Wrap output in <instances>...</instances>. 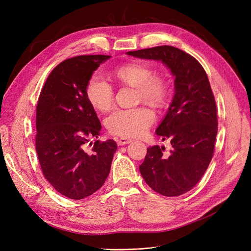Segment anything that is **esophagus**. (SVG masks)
Returning <instances> with one entry per match:
<instances>
[{
    "label": "esophagus",
    "instance_id": "esophagus-1",
    "mask_svg": "<svg viewBox=\"0 0 251 251\" xmlns=\"http://www.w3.org/2000/svg\"><path fill=\"white\" fill-rule=\"evenodd\" d=\"M118 146H125V144H127L131 142V139H126V138H118L117 140Z\"/></svg>",
    "mask_w": 251,
    "mask_h": 251
}]
</instances>
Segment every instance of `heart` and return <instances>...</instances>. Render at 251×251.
<instances>
[{
	"label": "heart",
	"instance_id": "heart-1",
	"mask_svg": "<svg viewBox=\"0 0 251 251\" xmlns=\"http://www.w3.org/2000/svg\"><path fill=\"white\" fill-rule=\"evenodd\" d=\"M121 85L136 88L138 101L153 107H163L171 95V83L168 77L155 73L154 68L146 63L131 62L117 67L113 72ZM90 103L101 112L108 111L114 102V89L100 75L94 74L86 86ZM155 114L148 107L117 109L105 119L109 132L120 137H138L154 124Z\"/></svg>",
	"mask_w": 251,
	"mask_h": 251
}]
</instances>
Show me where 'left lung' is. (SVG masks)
<instances>
[{"mask_svg":"<svg viewBox=\"0 0 251 251\" xmlns=\"http://www.w3.org/2000/svg\"><path fill=\"white\" fill-rule=\"evenodd\" d=\"M128 55L161 60L175 76V95L156 134L171 140L172 151L148 149L139 166L141 176L156 193L177 197L201 180L215 151L217 105L207 74L194 56L173 46L128 51Z\"/></svg>","mask_w":251,"mask_h":251,"instance_id":"obj_1","label":"left lung"}]
</instances>
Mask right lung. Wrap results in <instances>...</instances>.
Instances as JSON below:
<instances>
[{
	"instance_id": "right-lung-1",
	"label": "right lung",
	"mask_w": 251,
	"mask_h": 251,
	"mask_svg": "<svg viewBox=\"0 0 251 251\" xmlns=\"http://www.w3.org/2000/svg\"><path fill=\"white\" fill-rule=\"evenodd\" d=\"M110 55H79L57 65L45 82L36 105L35 149L43 175L67 198L94 194L109 176L117 144L96 140L101 125L87 94V82ZM89 146H92L90 143Z\"/></svg>"
}]
</instances>
